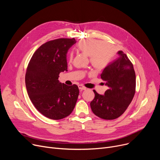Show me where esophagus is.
Returning <instances> with one entry per match:
<instances>
[{"label": "esophagus", "instance_id": "esophagus-1", "mask_svg": "<svg viewBox=\"0 0 160 160\" xmlns=\"http://www.w3.org/2000/svg\"><path fill=\"white\" fill-rule=\"evenodd\" d=\"M78 88H79V89L81 90V91H82V90H86V88L84 87V86H83L82 85H79V86H78Z\"/></svg>", "mask_w": 160, "mask_h": 160}]
</instances>
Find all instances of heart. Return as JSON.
<instances>
[{
	"mask_svg": "<svg viewBox=\"0 0 160 160\" xmlns=\"http://www.w3.org/2000/svg\"><path fill=\"white\" fill-rule=\"evenodd\" d=\"M77 49L83 54L89 56L90 62L95 69L100 70L107 66L114 56L115 51L113 46L106 44L104 41L88 39L78 42ZM72 55L69 56L71 61Z\"/></svg>",
	"mask_w": 160,
	"mask_h": 160,
	"instance_id": "heart-1",
	"label": "heart"
}]
</instances>
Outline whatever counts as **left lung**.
<instances>
[{
  "label": "left lung",
  "mask_w": 160,
  "mask_h": 160,
  "mask_svg": "<svg viewBox=\"0 0 160 160\" xmlns=\"http://www.w3.org/2000/svg\"><path fill=\"white\" fill-rule=\"evenodd\" d=\"M117 54L119 57L108 64L100 74L108 89L104 95L93 90L95 98L90 103L93 113L106 120L120 117L131 103L136 92V73L133 65L122 50Z\"/></svg>",
  "instance_id": "8db88e82"
}]
</instances>
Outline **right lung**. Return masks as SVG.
Wrapping results in <instances>:
<instances>
[{"instance_id": "right-lung-1", "label": "right lung", "mask_w": 160, "mask_h": 160, "mask_svg": "<svg viewBox=\"0 0 160 160\" xmlns=\"http://www.w3.org/2000/svg\"><path fill=\"white\" fill-rule=\"evenodd\" d=\"M74 38H60L42 45L28 63L25 83L33 106L44 116L59 120L73 111L79 95L77 85L67 86L58 80L67 71V53L76 43Z\"/></svg>"}]
</instances>
